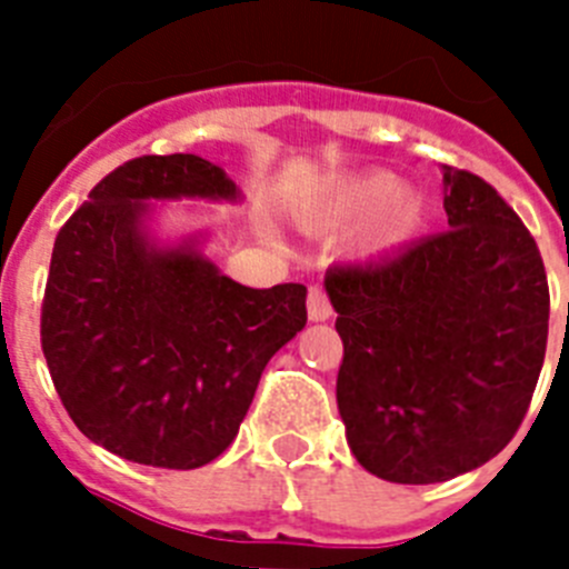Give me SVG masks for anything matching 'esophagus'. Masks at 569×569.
I'll use <instances>...</instances> for the list:
<instances>
[{"instance_id":"obj_1","label":"esophagus","mask_w":569,"mask_h":569,"mask_svg":"<svg viewBox=\"0 0 569 569\" xmlns=\"http://www.w3.org/2000/svg\"><path fill=\"white\" fill-rule=\"evenodd\" d=\"M308 316L310 321H325L333 316V308H330V299L328 293L319 288V284H313V288L308 290Z\"/></svg>"}]
</instances>
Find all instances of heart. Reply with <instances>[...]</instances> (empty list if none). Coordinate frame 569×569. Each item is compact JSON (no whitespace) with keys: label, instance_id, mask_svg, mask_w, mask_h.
<instances>
[{"label":"heart","instance_id":"heart-1","mask_svg":"<svg viewBox=\"0 0 569 569\" xmlns=\"http://www.w3.org/2000/svg\"><path fill=\"white\" fill-rule=\"evenodd\" d=\"M425 202L413 190H399L393 176L379 170L341 184L328 196L316 213V222L325 228H347L370 219L367 239L379 250L401 248L425 224Z\"/></svg>","mask_w":569,"mask_h":569}]
</instances>
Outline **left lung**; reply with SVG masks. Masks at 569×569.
<instances>
[{
  "label": "left lung",
  "instance_id": "1",
  "mask_svg": "<svg viewBox=\"0 0 569 569\" xmlns=\"http://www.w3.org/2000/svg\"><path fill=\"white\" fill-rule=\"evenodd\" d=\"M450 228L325 276L345 345L336 401L365 470L436 485L499 456L530 407L550 288L519 213L441 164Z\"/></svg>",
  "mask_w": 569,
  "mask_h": 569
}]
</instances>
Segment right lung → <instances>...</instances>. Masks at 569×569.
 <instances>
[{"label":"right lung","instance_id":"1","mask_svg":"<svg viewBox=\"0 0 569 569\" xmlns=\"http://www.w3.org/2000/svg\"><path fill=\"white\" fill-rule=\"evenodd\" d=\"M236 199L193 153L110 170L53 241L42 353L73 425L136 465L193 470L228 450L261 370L308 321L305 284L244 288L193 248L144 239V199Z\"/></svg>","mask_w":569,"mask_h":569}]
</instances>
